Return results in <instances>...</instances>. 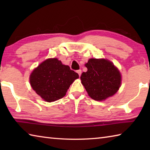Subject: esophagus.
<instances>
[{
  "label": "esophagus",
  "instance_id": "34e87169",
  "mask_svg": "<svg viewBox=\"0 0 150 150\" xmlns=\"http://www.w3.org/2000/svg\"><path fill=\"white\" fill-rule=\"evenodd\" d=\"M77 73H78L79 75V77H80L81 75V69H79V70H77Z\"/></svg>",
  "mask_w": 150,
  "mask_h": 150
}]
</instances>
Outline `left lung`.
<instances>
[{"mask_svg":"<svg viewBox=\"0 0 150 150\" xmlns=\"http://www.w3.org/2000/svg\"><path fill=\"white\" fill-rule=\"evenodd\" d=\"M85 65L87 71L81 74V83L91 98L105 100L118 91L121 85V75L110 61L91 58Z\"/></svg>","mask_w":150,"mask_h":150,"instance_id":"8db88e82","label":"left lung"}]
</instances>
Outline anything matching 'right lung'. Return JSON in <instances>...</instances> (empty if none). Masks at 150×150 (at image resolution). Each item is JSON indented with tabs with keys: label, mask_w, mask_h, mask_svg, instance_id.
Here are the masks:
<instances>
[{
	"label": "right lung",
	"mask_w": 150,
	"mask_h": 150,
	"mask_svg": "<svg viewBox=\"0 0 150 150\" xmlns=\"http://www.w3.org/2000/svg\"><path fill=\"white\" fill-rule=\"evenodd\" d=\"M78 73L63 65L57 58L45 60L33 70L30 83L33 90L46 102H54L63 98Z\"/></svg>",
	"instance_id": "1"
}]
</instances>
